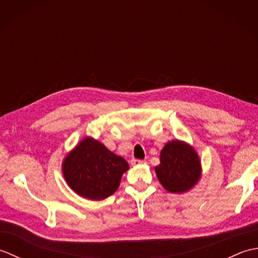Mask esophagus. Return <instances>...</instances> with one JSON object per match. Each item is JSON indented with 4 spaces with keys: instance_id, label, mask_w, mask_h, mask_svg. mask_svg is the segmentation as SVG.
<instances>
[{
    "instance_id": "esophagus-1",
    "label": "esophagus",
    "mask_w": 258,
    "mask_h": 258,
    "mask_svg": "<svg viewBox=\"0 0 258 258\" xmlns=\"http://www.w3.org/2000/svg\"><path fill=\"white\" fill-rule=\"evenodd\" d=\"M144 163H145V161L136 160V158H133V160L131 161V164H132V165H141V164H144Z\"/></svg>"
}]
</instances>
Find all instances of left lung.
Returning a JSON list of instances; mask_svg holds the SVG:
<instances>
[{"instance_id": "left-lung-1", "label": "left lung", "mask_w": 258, "mask_h": 258, "mask_svg": "<svg viewBox=\"0 0 258 258\" xmlns=\"http://www.w3.org/2000/svg\"><path fill=\"white\" fill-rule=\"evenodd\" d=\"M160 165L155 167L156 176L166 190L184 193L199 182L202 175L200 157L185 142L174 140L163 147Z\"/></svg>"}]
</instances>
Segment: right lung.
Returning a JSON list of instances; mask_svg holds the SVG:
<instances>
[{"label":"right lung","mask_w":258,"mask_h":258,"mask_svg":"<svg viewBox=\"0 0 258 258\" xmlns=\"http://www.w3.org/2000/svg\"><path fill=\"white\" fill-rule=\"evenodd\" d=\"M128 163L105 145L85 138L64 158L62 171L68 185L87 200L101 201L114 194Z\"/></svg>","instance_id":"obj_1"}]
</instances>
